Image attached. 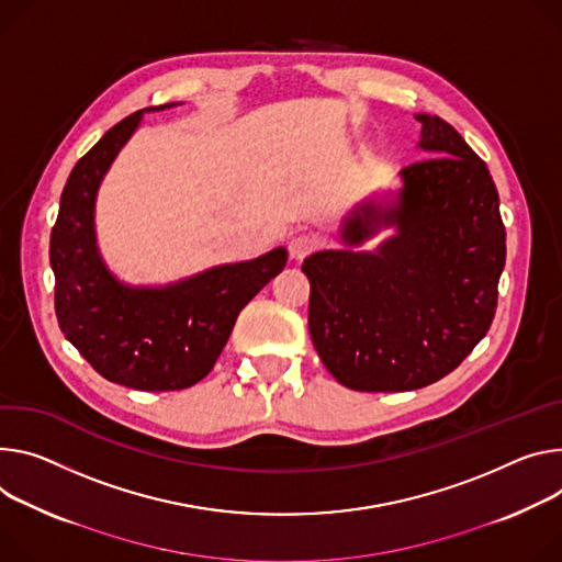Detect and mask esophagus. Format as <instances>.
<instances>
[{"instance_id": "esophagus-1", "label": "esophagus", "mask_w": 562, "mask_h": 562, "mask_svg": "<svg viewBox=\"0 0 562 562\" xmlns=\"http://www.w3.org/2000/svg\"><path fill=\"white\" fill-rule=\"evenodd\" d=\"M314 248H316V237H314L312 233H304V231L295 233V235L291 237V241H289V252H291L293 260L307 258V255H310Z\"/></svg>"}]
</instances>
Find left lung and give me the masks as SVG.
<instances>
[{
	"instance_id": "left-lung-1",
	"label": "left lung",
	"mask_w": 562,
	"mask_h": 562,
	"mask_svg": "<svg viewBox=\"0 0 562 562\" xmlns=\"http://www.w3.org/2000/svg\"><path fill=\"white\" fill-rule=\"evenodd\" d=\"M430 159L405 166L392 201H368L340 228L342 250H318L310 334L331 376L359 392L426 387L486 336L506 260L499 196L486 164L439 116L417 114ZM381 225L397 235L358 246Z\"/></svg>"
}]
</instances>
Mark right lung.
Instances as JSON below:
<instances>
[{
    "instance_id": "add662e5",
    "label": "right lung",
    "mask_w": 562,
    "mask_h": 562,
    "mask_svg": "<svg viewBox=\"0 0 562 562\" xmlns=\"http://www.w3.org/2000/svg\"><path fill=\"white\" fill-rule=\"evenodd\" d=\"M140 110L100 138L71 170L50 231L56 316L65 338L112 383L168 392L199 383L217 363L246 304L286 265V248L222 265L168 286L116 280L95 246V194L121 147L140 125Z\"/></svg>"
}]
</instances>
